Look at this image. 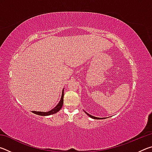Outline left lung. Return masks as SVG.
Here are the masks:
<instances>
[{"label": "left lung", "instance_id": "left-lung-1", "mask_svg": "<svg viewBox=\"0 0 152 152\" xmlns=\"http://www.w3.org/2000/svg\"><path fill=\"white\" fill-rule=\"evenodd\" d=\"M84 112H85L86 113V115H88V116H89L90 117H91V118H92V119H101V118H99V117H94V116H92V115H89L88 113H87L85 110H84ZM105 119V118H102V119Z\"/></svg>", "mask_w": 152, "mask_h": 152}]
</instances>
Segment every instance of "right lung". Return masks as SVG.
<instances>
[{"label": "right lung", "instance_id": "right-lung-1", "mask_svg": "<svg viewBox=\"0 0 152 152\" xmlns=\"http://www.w3.org/2000/svg\"><path fill=\"white\" fill-rule=\"evenodd\" d=\"M64 88L62 90V94H61V99H60V102H58V104L56 105V106L52 109L51 110H50V111L48 112H41V111H32V113H35L36 115H41V116H48V115H53V114H55V113H58L59 110H60L61 107L63 106V104H64Z\"/></svg>", "mask_w": 152, "mask_h": 152}]
</instances>
